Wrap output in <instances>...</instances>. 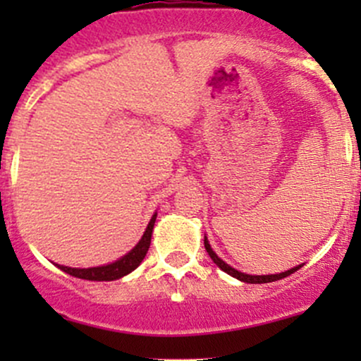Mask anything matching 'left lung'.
Here are the masks:
<instances>
[{
    "instance_id": "8db88e82",
    "label": "left lung",
    "mask_w": 361,
    "mask_h": 361,
    "mask_svg": "<svg viewBox=\"0 0 361 361\" xmlns=\"http://www.w3.org/2000/svg\"><path fill=\"white\" fill-rule=\"evenodd\" d=\"M204 248H206L207 255H209V257H211V260H213L214 264H216L218 267L221 269V271H225V272H227V274H231L232 278L239 279V281L251 283V285H260V283H271V281H278V279H283V278H286V276L293 274L295 271H298V269L302 267V265H298V267H293V269H290V271H286V272H279V274H271V276H250V274H245V272H239V271H235V269H232L231 265H227V264H225V262L221 260V258H218V255L214 253L213 250H211L209 243H207V239H206V238H204Z\"/></svg>"
}]
</instances>
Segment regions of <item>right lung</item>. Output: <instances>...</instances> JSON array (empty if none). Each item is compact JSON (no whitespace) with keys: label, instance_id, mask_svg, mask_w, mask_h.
<instances>
[{"label":"right lung","instance_id":"add662e5","mask_svg":"<svg viewBox=\"0 0 361 361\" xmlns=\"http://www.w3.org/2000/svg\"><path fill=\"white\" fill-rule=\"evenodd\" d=\"M155 218H157V213L152 216L150 224H148L147 231H145L141 241L134 246L126 257H122L120 260L113 262V264L101 265V267H90V269H73V267H64V265H57L61 271L68 272L69 276H75V278L80 279H89V281H113V279H118L122 276L133 272L137 265L143 262L145 255H147L148 248H150L152 241V232H154Z\"/></svg>","mask_w":361,"mask_h":361}]
</instances>
